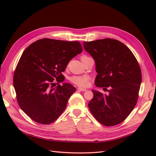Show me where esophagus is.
Returning <instances> with one entry per match:
<instances>
[{"instance_id":"obj_1","label":"esophagus","mask_w":156,"mask_h":156,"mask_svg":"<svg viewBox=\"0 0 156 156\" xmlns=\"http://www.w3.org/2000/svg\"><path fill=\"white\" fill-rule=\"evenodd\" d=\"M78 90H80L82 92H84V91H87V90L85 88H78Z\"/></svg>"}]
</instances>
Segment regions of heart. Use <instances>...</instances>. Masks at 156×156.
Listing matches in <instances>:
<instances>
[{
  "mask_svg": "<svg viewBox=\"0 0 156 156\" xmlns=\"http://www.w3.org/2000/svg\"><path fill=\"white\" fill-rule=\"evenodd\" d=\"M88 56L87 55H82L81 57V59H82L88 58ZM69 80L73 84L78 86V87H87L88 85L89 80H90V78L89 76L83 75V76H73L69 78Z\"/></svg>",
  "mask_w": 156,
  "mask_h": 156,
  "instance_id": "heart-1",
  "label": "heart"
}]
</instances>
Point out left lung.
Segmentation results:
<instances>
[{
  "mask_svg": "<svg viewBox=\"0 0 156 156\" xmlns=\"http://www.w3.org/2000/svg\"><path fill=\"white\" fill-rule=\"evenodd\" d=\"M86 51L96 63L97 87L108 93L92 90L88 107L102 125L114 126L125 121L137 103L141 82L140 64L132 51L121 41L112 39L84 42Z\"/></svg>",
  "mask_w": 156,
  "mask_h": 156,
  "instance_id": "left-lung-1",
  "label": "left lung"
}]
</instances>
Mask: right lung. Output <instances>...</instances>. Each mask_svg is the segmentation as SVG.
I'll return each instance as SVG.
<instances>
[{
	"mask_svg": "<svg viewBox=\"0 0 156 156\" xmlns=\"http://www.w3.org/2000/svg\"><path fill=\"white\" fill-rule=\"evenodd\" d=\"M82 51L78 41L45 38L23 51L13 76V86L19 107L33 121L50 124L65 110L76 88L59 83L65 80L62 72L69 62Z\"/></svg>",
	"mask_w": 156,
	"mask_h": 156,
	"instance_id": "add662e5",
	"label": "right lung"
}]
</instances>
